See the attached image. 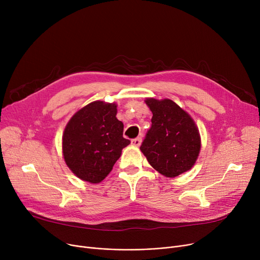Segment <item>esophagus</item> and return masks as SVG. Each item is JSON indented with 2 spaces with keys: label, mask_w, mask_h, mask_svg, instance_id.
<instances>
[{
  "label": "esophagus",
  "mask_w": 260,
  "mask_h": 260,
  "mask_svg": "<svg viewBox=\"0 0 260 260\" xmlns=\"http://www.w3.org/2000/svg\"><path fill=\"white\" fill-rule=\"evenodd\" d=\"M141 141H142L141 137H137V138H135V139H133V140H132L131 144H132L133 146H140Z\"/></svg>",
  "instance_id": "esophagus-1"
}]
</instances>
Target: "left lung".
Segmentation results:
<instances>
[{
  "mask_svg": "<svg viewBox=\"0 0 260 260\" xmlns=\"http://www.w3.org/2000/svg\"><path fill=\"white\" fill-rule=\"evenodd\" d=\"M145 103L153 113L152 126L140 149L148 163L168 178L189 171L201 147L194 120L170 99L147 98Z\"/></svg>",
  "mask_w": 260,
  "mask_h": 260,
  "instance_id": "8db88e82",
  "label": "left lung"
}]
</instances>
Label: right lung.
<instances>
[{"instance_id": "right-lung-1", "label": "right lung", "mask_w": 260, "mask_h": 260, "mask_svg": "<svg viewBox=\"0 0 260 260\" xmlns=\"http://www.w3.org/2000/svg\"><path fill=\"white\" fill-rule=\"evenodd\" d=\"M116 115V103L93 101L68 121L62 137L63 156L81 180L101 182L131 143L123 138V123Z\"/></svg>"}]
</instances>
